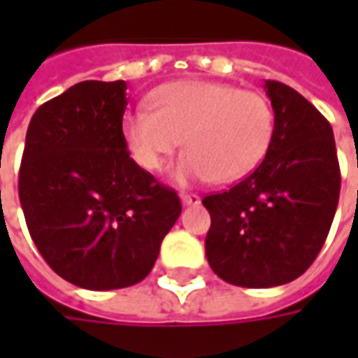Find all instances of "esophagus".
<instances>
[{"instance_id":"esophagus-1","label":"esophagus","mask_w":358,"mask_h":358,"mask_svg":"<svg viewBox=\"0 0 358 358\" xmlns=\"http://www.w3.org/2000/svg\"><path fill=\"white\" fill-rule=\"evenodd\" d=\"M180 199H182L184 205H199V203H201V197L195 194H182L180 195Z\"/></svg>"}]
</instances>
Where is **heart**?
I'll use <instances>...</instances> for the list:
<instances>
[{
    "instance_id": "obj_1",
    "label": "heart",
    "mask_w": 358,
    "mask_h": 358,
    "mask_svg": "<svg viewBox=\"0 0 358 358\" xmlns=\"http://www.w3.org/2000/svg\"><path fill=\"white\" fill-rule=\"evenodd\" d=\"M151 109L126 110L120 132L134 163L143 171L163 169L166 157L187 151L172 169V180L234 182L266 155L274 113L263 95L210 80L163 84L149 97Z\"/></svg>"
}]
</instances>
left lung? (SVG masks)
Here are the masks:
<instances>
[{"label": "left lung", "instance_id": "obj_1", "mask_svg": "<svg viewBox=\"0 0 358 358\" xmlns=\"http://www.w3.org/2000/svg\"><path fill=\"white\" fill-rule=\"evenodd\" d=\"M274 134L263 163L222 194L203 197L210 215V268L240 287L299 278L320 253L338 209V153L330 122L299 92L266 80Z\"/></svg>", "mask_w": 358, "mask_h": 358}]
</instances>
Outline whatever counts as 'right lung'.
Wrapping results in <instances>:
<instances>
[{"mask_svg":"<svg viewBox=\"0 0 358 358\" xmlns=\"http://www.w3.org/2000/svg\"><path fill=\"white\" fill-rule=\"evenodd\" d=\"M126 82L74 84L28 124L19 197L28 232L66 282L120 289L148 276L182 213L178 195L134 163L120 132Z\"/></svg>","mask_w":358,"mask_h":358,"instance_id":"obj_1","label":"right lung"}]
</instances>
